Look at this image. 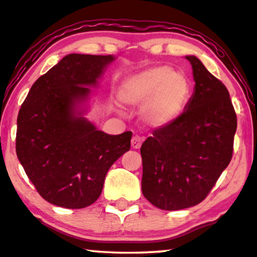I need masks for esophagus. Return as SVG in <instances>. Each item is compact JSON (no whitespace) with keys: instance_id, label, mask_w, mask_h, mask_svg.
I'll return each instance as SVG.
<instances>
[{"instance_id":"1","label":"esophagus","mask_w":257,"mask_h":257,"mask_svg":"<svg viewBox=\"0 0 257 257\" xmlns=\"http://www.w3.org/2000/svg\"><path fill=\"white\" fill-rule=\"evenodd\" d=\"M143 140L141 139L140 136H134L132 139V147L133 149H140L141 146H142Z\"/></svg>"}]
</instances>
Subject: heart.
<instances>
[{"mask_svg": "<svg viewBox=\"0 0 257 257\" xmlns=\"http://www.w3.org/2000/svg\"><path fill=\"white\" fill-rule=\"evenodd\" d=\"M190 97L185 74L168 65H158L128 77L122 82L120 99L132 107L143 108V118L150 127L161 128L182 114Z\"/></svg>", "mask_w": 257, "mask_h": 257, "instance_id": "b5f03b06", "label": "heart"}]
</instances>
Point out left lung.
Masks as SVG:
<instances>
[{"label": "left lung", "instance_id": "left-lung-1", "mask_svg": "<svg viewBox=\"0 0 257 257\" xmlns=\"http://www.w3.org/2000/svg\"><path fill=\"white\" fill-rule=\"evenodd\" d=\"M194 91L184 111L141 147L142 193L165 211L196 206L207 197L233 155L236 114L226 86L196 56Z\"/></svg>", "mask_w": 257, "mask_h": 257}]
</instances>
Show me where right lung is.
I'll use <instances>...</instances> for the list:
<instances>
[{
  "label": "right lung",
  "instance_id": "obj_1",
  "mask_svg": "<svg viewBox=\"0 0 257 257\" xmlns=\"http://www.w3.org/2000/svg\"><path fill=\"white\" fill-rule=\"evenodd\" d=\"M115 57L71 53L39 77L17 117L16 154L46 201L84 208L102 192L108 170L130 149L132 132L108 135L84 116L97 79Z\"/></svg>",
  "mask_w": 257,
  "mask_h": 257
}]
</instances>
